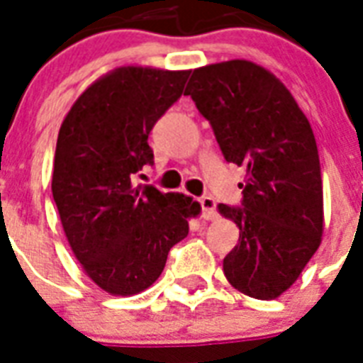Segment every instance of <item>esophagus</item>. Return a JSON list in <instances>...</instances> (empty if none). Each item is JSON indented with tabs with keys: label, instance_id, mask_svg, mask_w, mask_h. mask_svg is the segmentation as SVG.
I'll return each instance as SVG.
<instances>
[{
	"label": "esophagus",
	"instance_id": "obj_1",
	"mask_svg": "<svg viewBox=\"0 0 363 363\" xmlns=\"http://www.w3.org/2000/svg\"><path fill=\"white\" fill-rule=\"evenodd\" d=\"M199 205H201V216L203 220H213L216 216V201L211 196H203L199 198Z\"/></svg>",
	"mask_w": 363,
	"mask_h": 363
}]
</instances>
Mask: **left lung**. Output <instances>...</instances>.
Returning <instances> with one entry per match:
<instances>
[{
    "label": "left lung",
    "mask_w": 363,
    "mask_h": 363,
    "mask_svg": "<svg viewBox=\"0 0 363 363\" xmlns=\"http://www.w3.org/2000/svg\"><path fill=\"white\" fill-rule=\"evenodd\" d=\"M184 96L209 121L226 162L247 167L241 207L218 205L239 226L224 275L250 298H279L298 281L324 230L309 121L273 73L247 60L194 69Z\"/></svg>",
    "instance_id": "8db88e82"
}]
</instances>
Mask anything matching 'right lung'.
<instances>
[{
	"instance_id": "obj_1",
	"label": "right lung",
	"mask_w": 363,
	"mask_h": 363,
	"mask_svg": "<svg viewBox=\"0 0 363 363\" xmlns=\"http://www.w3.org/2000/svg\"><path fill=\"white\" fill-rule=\"evenodd\" d=\"M188 75L116 67L79 96L60 128L52 171L60 220L84 273L113 296L147 290L201 211L184 194L131 181L154 164L148 133Z\"/></svg>"
}]
</instances>
